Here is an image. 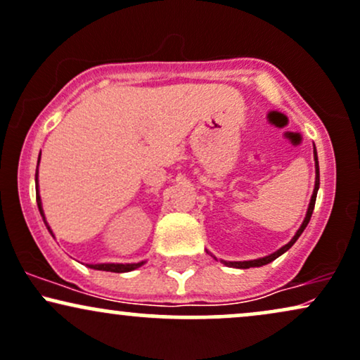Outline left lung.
<instances>
[{
    "mask_svg": "<svg viewBox=\"0 0 360 360\" xmlns=\"http://www.w3.org/2000/svg\"><path fill=\"white\" fill-rule=\"evenodd\" d=\"M314 158H315V188H314V194H311V199H310V205H309V211H307V216L304 219V223H302L300 229L297 231V235L292 238V241L287 243L285 246H281L278 251H275V253L268 255L265 258H258V259H251V262H229L226 265L229 266H235V268H251V266H262V265H266V263L274 262L280 257V255H283L285 251L290 250L293 246V243L298 240V236L304 233V229L307 228V224H309L310 218H311V213H314V207H315V199H317V191H319V184H320V174H319V159H317V150H315V146H314Z\"/></svg>",
    "mask_w": 360,
    "mask_h": 360,
    "instance_id": "obj_1",
    "label": "left lung"
}]
</instances>
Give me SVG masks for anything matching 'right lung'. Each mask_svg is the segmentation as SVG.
Masks as SVG:
<instances>
[{"instance_id":"obj_1","label":"right lung","mask_w":360,"mask_h":360,"mask_svg":"<svg viewBox=\"0 0 360 360\" xmlns=\"http://www.w3.org/2000/svg\"><path fill=\"white\" fill-rule=\"evenodd\" d=\"M40 162V159H38ZM37 176H38V167H37ZM37 188H38V179H37ZM37 202H38V210H40V214L43 216V210H41V201L37 194ZM45 219V216H43ZM50 229V228H49ZM141 265H144V262L141 263H129V265H120V263H102V265H89L90 268H95V270H102V271H114V274H124V271H132L139 268Z\"/></svg>"}]
</instances>
